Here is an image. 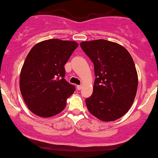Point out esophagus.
Here are the masks:
<instances>
[{
    "label": "esophagus",
    "mask_w": 158,
    "mask_h": 158,
    "mask_svg": "<svg viewBox=\"0 0 158 158\" xmlns=\"http://www.w3.org/2000/svg\"><path fill=\"white\" fill-rule=\"evenodd\" d=\"M81 88H82V85H77V89L80 90V89H81Z\"/></svg>",
    "instance_id": "esophagus-1"
}]
</instances>
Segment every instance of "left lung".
<instances>
[{
    "instance_id": "1",
    "label": "left lung",
    "mask_w": 158,
    "mask_h": 158,
    "mask_svg": "<svg viewBox=\"0 0 158 158\" xmlns=\"http://www.w3.org/2000/svg\"><path fill=\"white\" fill-rule=\"evenodd\" d=\"M80 45L92 61L96 76L92 96L86 99L88 110L103 121L119 119L133 105L138 87L133 58L121 45L103 39Z\"/></svg>"
}]
</instances>
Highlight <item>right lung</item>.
<instances>
[{"instance_id":"obj_1","label":"right lung","mask_w":158,"mask_h":158,"mask_svg":"<svg viewBox=\"0 0 158 158\" xmlns=\"http://www.w3.org/2000/svg\"><path fill=\"white\" fill-rule=\"evenodd\" d=\"M74 41L50 39L34 46L20 73L19 87L25 104L38 116L60 113L75 86L65 81L64 65L77 47Z\"/></svg>"}]
</instances>
